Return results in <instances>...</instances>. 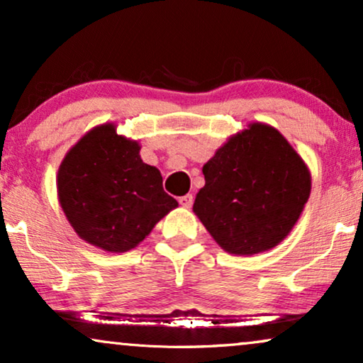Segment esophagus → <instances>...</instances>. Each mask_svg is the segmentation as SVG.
I'll return each instance as SVG.
<instances>
[{
  "label": "esophagus",
  "mask_w": 363,
  "mask_h": 363,
  "mask_svg": "<svg viewBox=\"0 0 363 363\" xmlns=\"http://www.w3.org/2000/svg\"><path fill=\"white\" fill-rule=\"evenodd\" d=\"M178 201H180V205L183 208H191V205H193V195H190V193H188V195L178 198Z\"/></svg>",
  "instance_id": "esophagus-1"
}]
</instances>
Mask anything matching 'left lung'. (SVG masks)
Segmentation results:
<instances>
[{
  "instance_id": "8db88e82",
  "label": "left lung",
  "mask_w": 363,
  "mask_h": 363,
  "mask_svg": "<svg viewBox=\"0 0 363 363\" xmlns=\"http://www.w3.org/2000/svg\"><path fill=\"white\" fill-rule=\"evenodd\" d=\"M193 211L223 250L251 256L279 245L311 195V172L279 130L250 123L203 167Z\"/></svg>"
}]
</instances>
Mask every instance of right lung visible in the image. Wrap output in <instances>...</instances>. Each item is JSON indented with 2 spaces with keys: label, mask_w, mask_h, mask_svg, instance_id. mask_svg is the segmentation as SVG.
<instances>
[{
  "label": "right lung",
  "mask_w": 363,
  "mask_h": 363,
  "mask_svg": "<svg viewBox=\"0 0 363 363\" xmlns=\"http://www.w3.org/2000/svg\"><path fill=\"white\" fill-rule=\"evenodd\" d=\"M113 123L94 127L66 153L57 172L61 208L79 238L125 252L150 235L178 201L163 191L158 168Z\"/></svg>",
  "instance_id": "1"
}]
</instances>
